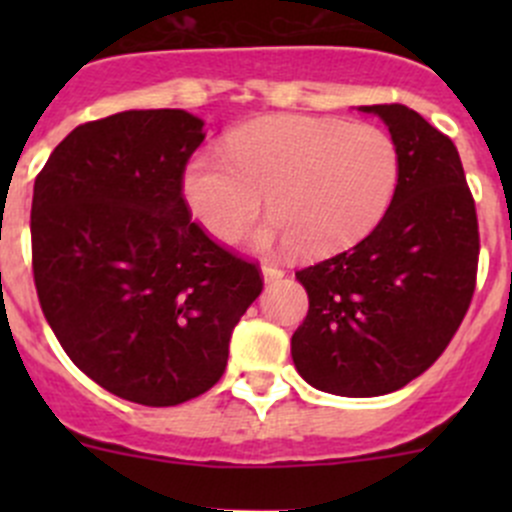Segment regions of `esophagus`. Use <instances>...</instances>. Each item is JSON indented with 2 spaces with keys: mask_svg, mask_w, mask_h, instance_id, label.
<instances>
[{
  "mask_svg": "<svg viewBox=\"0 0 512 512\" xmlns=\"http://www.w3.org/2000/svg\"><path fill=\"white\" fill-rule=\"evenodd\" d=\"M285 277V272L280 270V267L275 265H262V280H265V285H270V282H277Z\"/></svg>",
  "mask_w": 512,
  "mask_h": 512,
  "instance_id": "1",
  "label": "esophagus"
}]
</instances>
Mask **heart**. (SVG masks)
I'll return each mask as SVG.
<instances>
[{"mask_svg": "<svg viewBox=\"0 0 512 512\" xmlns=\"http://www.w3.org/2000/svg\"><path fill=\"white\" fill-rule=\"evenodd\" d=\"M399 175V148L384 128L267 116L237 128L227 153L190 160L183 198L218 242H235L267 198L272 223L255 232V245H292L314 260L364 240L394 203Z\"/></svg>", "mask_w": 512, "mask_h": 512, "instance_id": "obj_1", "label": "heart"}]
</instances>
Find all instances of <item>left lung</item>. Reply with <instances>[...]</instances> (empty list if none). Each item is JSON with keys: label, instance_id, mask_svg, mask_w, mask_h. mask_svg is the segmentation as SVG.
<instances>
[{"label": "left lung", "instance_id": "left-lung-1", "mask_svg": "<svg viewBox=\"0 0 512 512\" xmlns=\"http://www.w3.org/2000/svg\"><path fill=\"white\" fill-rule=\"evenodd\" d=\"M389 126L401 175L381 223L352 250L297 272L309 312L292 359L314 389L391 394L421 376L471 304L478 270L476 203L448 136L409 106H359Z\"/></svg>", "mask_w": 512, "mask_h": 512}]
</instances>
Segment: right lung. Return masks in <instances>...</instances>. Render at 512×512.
Segmentation results:
<instances>
[{
	"mask_svg": "<svg viewBox=\"0 0 512 512\" xmlns=\"http://www.w3.org/2000/svg\"><path fill=\"white\" fill-rule=\"evenodd\" d=\"M203 118L123 111L74 128L34 180L41 312L89 379L143 406H175L223 376L235 324L262 292L190 220L185 163Z\"/></svg>",
	"mask_w": 512,
	"mask_h": 512,
	"instance_id": "add662e5",
	"label": "right lung"
}]
</instances>
